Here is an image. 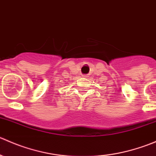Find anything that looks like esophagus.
I'll use <instances>...</instances> for the list:
<instances>
[{"mask_svg":"<svg viewBox=\"0 0 156 156\" xmlns=\"http://www.w3.org/2000/svg\"><path fill=\"white\" fill-rule=\"evenodd\" d=\"M83 77H87V76L86 75H83Z\"/></svg>","mask_w":156,"mask_h":156,"instance_id":"1","label":"esophagus"}]
</instances>
